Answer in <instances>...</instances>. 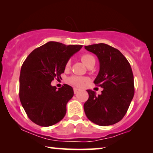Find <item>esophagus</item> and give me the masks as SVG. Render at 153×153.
I'll return each mask as SVG.
<instances>
[{
  "instance_id": "esophagus-1",
  "label": "esophagus",
  "mask_w": 153,
  "mask_h": 153,
  "mask_svg": "<svg viewBox=\"0 0 153 153\" xmlns=\"http://www.w3.org/2000/svg\"><path fill=\"white\" fill-rule=\"evenodd\" d=\"M79 91H80V90L78 89V88H74V94H76Z\"/></svg>"
}]
</instances>
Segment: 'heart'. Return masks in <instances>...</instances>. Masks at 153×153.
Returning a JSON list of instances; mask_svg holds the SVG:
<instances>
[{"mask_svg": "<svg viewBox=\"0 0 153 153\" xmlns=\"http://www.w3.org/2000/svg\"><path fill=\"white\" fill-rule=\"evenodd\" d=\"M81 60L83 63L85 64V65L87 67V68H90V67H94L95 64L96 60L95 58L94 57L93 55L90 53H85L83 54L82 56H81ZM71 65V61L70 60H69L68 62H67L65 68H69L70 67ZM68 82L73 85H75V86L77 87H81L83 86V84L85 81H87V79L84 78V77H81L78 76H70V78H68Z\"/></svg>", "mask_w": 153, "mask_h": 153, "instance_id": "obj_1", "label": "heart"}]
</instances>
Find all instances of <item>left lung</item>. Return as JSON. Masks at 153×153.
<instances>
[{
    "label": "left lung",
    "instance_id": "1",
    "mask_svg": "<svg viewBox=\"0 0 153 153\" xmlns=\"http://www.w3.org/2000/svg\"><path fill=\"white\" fill-rule=\"evenodd\" d=\"M85 49L99 59L100 72L94 83L103 88L98 95L87 90L89 97L83 105L85 114L100 126L116 124L126 114L134 95L130 64L119 50L106 44L85 46Z\"/></svg>",
    "mask_w": 153,
    "mask_h": 153
}]
</instances>
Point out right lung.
<instances>
[{"mask_svg": "<svg viewBox=\"0 0 153 153\" xmlns=\"http://www.w3.org/2000/svg\"><path fill=\"white\" fill-rule=\"evenodd\" d=\"M82 47L49 42L33 50L25 60L20 72L19 98L27 116L35 124L51 126L65 116L73 88L64 84L57 90L51 83L60 78L67 62Z\"/></svg>", "mask_w": 153, "mask_h": 153, "instance_id": "add662e5", "label": "right lung"}]
</instances>
